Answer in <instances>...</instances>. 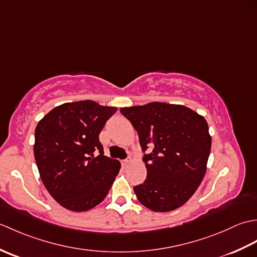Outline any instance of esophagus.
<instances>
[{"mask_svg":"<svg viewBox=\"0 0 257 257\" xmlns=\"http://www.w3.org/2000/svg\"><path fill=\"white\" fill-rule=\"evenodd\" d=\"M130 161H132V160H130V159H125V160H122V165H123V166H127V165H129V163H130Z\"/></svg>","mask_w":257,"mask_h":257,"instance_id":"obj_1","label":"esophagus"}]
</instances>
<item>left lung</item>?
<instances>
[{
    "label": "left lung",
    "mask_w": 257,
    "mask_h": 257,
    "mask_svg": "<svg viewBox=\"0 0 257 257\" xmlns=\"http://www.w3.org/2000/svg\"><path fill=\"white\" fill-rule=\"evenodd\" d=\"M137 130L147 168L144 183L134 187L141 204L155 212L182 206L206 171L211 136L206 120L185 106L150 102L120 109ZM153 151L147 154V149Z\"/></svg>",
    "instance_id": "obj_1"
}]
</instances>
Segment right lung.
Wrapping results in <instances>:
<instances>
[{
	"instance_id": "right-lung-1",
	"label": "right lung",
	"mask_w": 257,
	"mask_h": 257,
	"mask_svg": "<svg viewBox=\"0 0 257 257\" xmlns=\"http://www.w3.org/2000/svg\"><path fill=\"white\" fill-rule=\"evenodd\" d=\"M116 107L92 100L63 103L35 129L34 156L43 183L62 206L87 211L106 198L120 162L103 156L99 134Z\"/></svg>"
}]
</instances>
